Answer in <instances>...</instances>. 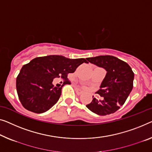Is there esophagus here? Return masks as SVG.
<instances>
[{
  "mask_svg": "<svg viewBox=\"0 0 152 152\" xmlns=\"http://www.w3.org/2000/svg\"><path fill=\"white\" fill-rule=\"evenodd\" d=\"M76 91L77 94H79V95L82 94L83 93V91H81L80 89H77V88H76Z\"/></svg>",
  "mask_w": 152,
  "mask_h": 152,
  "instance_id": "34e87169",
  "label": "esophagus"
}]
</instances>
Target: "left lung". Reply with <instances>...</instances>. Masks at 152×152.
Here are the masks:
<instances>
[{
	"mask_svg": "<svg viewBox=\"0 0 152 152\" xmlns=\"http://www.w3.org/2000/svg\"><path fill=\"white\" fill-rule=\"evenodd\" d=\"M87 60L106 71L105 78L96 93L102 97L96 98L86 106L98 115L114 113L125 103L133 88L134 74L128 63L113 56L105 55L87 58Z\"/></svg>",
	"mask_w": 152,
	"mask_h": 152,
	"instance_id": "obj_1",
	"label": "left lung"
}]
</instances>
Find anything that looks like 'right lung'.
<instances>
[{
  "instance_id": "add662e5",
  "label": "right lung",
  "mask_w": 152,
  "mask_h": 152,
  "mask_svg": "<svg viewBox=\"0 0 152 152\" xmlns=\"http://www.w3.org/2000/svg\"><path fill=\"white\" fill-rule=\"evenodd\" d=\"M85 58H68L60 55L37 57L22 67L16 78V89L22 106L36 113L46 112L57 102L61 95V87H54V78H66L74 73Z\"/></svg>"
}]
</instances>
